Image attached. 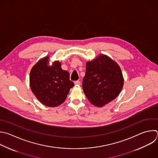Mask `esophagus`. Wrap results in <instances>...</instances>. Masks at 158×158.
<instances>
[{
	"mask_svg": "<svg viewBox=\"0 0 158 158\" xmlns=\"http://www.w3.org/2000/svg\"><path fill=\"white\" fill-rule=\"evenodd\" d=\"M74 84L75 85H80L81 84V82L79 81H76L74 82Z\"/></svg>",
	"mask_w": 158,
	"mask_h": 158,
	"instance_id": "obj_1",
	"label": "esophagus"
}]
</instances>
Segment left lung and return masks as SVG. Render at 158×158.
<instances>
[{"instance_id":"8db88e82","label":"left lung","mask_w":158,"mask_h":158,"mask_svg":"<svg viewBox=\"0 0 158 158\" xmlns=\"http://www.w3.org/2000/svg\"><path fill=\"white\" fill-rule=\"evenodd\" d=\"M123 81L119 66L107 56L100 55L87 63L82 89L91 103L102 107L118 95Z\"/></svg>"}]
</instances>
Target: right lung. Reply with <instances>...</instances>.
<instances>
[{"mask_svg":"<svg viewBox=\"0 0 158 158\" xmlns=\"http://www.w3.org/2000/svg\"><path fill=\"white\" fill-rule=\"evenodd\" d=\"M49 57L40 60L30 74L31 89L37 98L48 107H56L63 103L74 84L69 74L62 69L61 63L55 61L48 66Z\"/></svg>","mask_w":158,"mask_h":158,"instance_id":"right-lung-1","label":"right lung"}]
</instances>
